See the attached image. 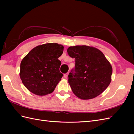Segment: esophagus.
I'll return each mask as SVG.
<instances>
[{"label":"esophagus","instance_id":"obj_1","mask_svg":"<svg viewBox=\"0 0 134 134\" xmlns=\"http://www.w3.org/2000/svg\"><path fill=\"white\" fill-rule=\"evenodd\" d=\"M68 75H69V72H66V73H65V74L64 75V78H67L68 76Z\"/></svg>","mask_w":134,"mask_h":134}]
</instances>
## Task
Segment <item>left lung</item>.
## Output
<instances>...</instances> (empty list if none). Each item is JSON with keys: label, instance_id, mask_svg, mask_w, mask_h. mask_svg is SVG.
Wrapping results in <instances>:
<instances>
[{"label": "left lung", "instance_id": "1", "mask_svg": "<svg viewBox=\"0 0 134 134\" xmlns=\"http://www.w3.org/2000/svg\"><path fill=\"white\" fill-rule=\"evenodd\" d=\"M67 52L75 59L74 69L68 75L74 94L82 99L94 98L108 87L111 81V65L99 50L88 46L69 47Z\"/></svg>", "mask_w": 134, "mask_h": 134}]
</instances>
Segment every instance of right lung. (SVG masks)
<instances>
[{
	"label": "right lung",
	"mask_w": 134,
	"mask_h": 134,
	"mask_svg": "<svg viewBox=\"0 0 134 134\" xmlns=\"http://www.w3.org/2000/svg\"><path fill=\"white\" fill-rule=\"evenodd\" d=\"M64 46L58 43L41 44L31 50L23 59L20 78L27 90L34 94L44 96L52 93L63 74L60 72Z\"/></svg>",
	"instance_id": "right-lung-1"
}]
</instances>
